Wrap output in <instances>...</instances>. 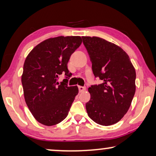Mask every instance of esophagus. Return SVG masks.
Here are the masks:
<instances>
[{"label":"esophagus","instance_id":"34e87169","mask_svg":"<svg viewBox=\"0 0 156 156\" xmlns=\"http://www.w3.org/2000/svg\"><path fill=\"white\" fill-rule=\"evenodd\" d=\"M78 88H79V91H80V92H82V91H84V90H86V87H85L79 86Z\"/></svg>","mask_w":156,"mask_h":156}]
</instances>
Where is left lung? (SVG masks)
<instances>
[{"instance_id":"8db88e82","label":"left lung","mask_w":156,"mask_h":156,"mask_svg":"<svg viewBox=\"0 0 156 156\" xmlns=\"http://www.w3.org/2000/svg\"><path fill=\"white\" fill-rule=\"evenodd\" d=\"M100 84L89 88L88 116L98 124L110 126L126 114L136 91V71L129 55L112 42L98 37H82Z\"/></svg>"}]
</instances>
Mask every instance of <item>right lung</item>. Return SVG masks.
Here are the masks:
<instances>
[{"mask_svg": "<svg viewBox=\"0 0 156 156\" xmlns=\"http://www.w3.org/2000/svg\"><path fill=\"white\" fill-rule=\"evenodd\" d=\"M80 36H59L40 42L25 59L21 81L27 107L38 122L56 125L67 116L75 97L76 86L68 87L71 73L67 63L82 44ZM67 79L59 84L58 76Z\"/></svg>", "mask_w": 156, "mask_h": 156, "instance_id": "add662e5", "label": "right lung"}]
</instances>
